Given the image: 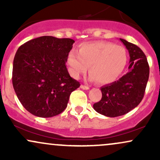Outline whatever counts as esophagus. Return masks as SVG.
<instances>
[{"instance_id":"obj_1","label":"esophagus","mask_w":160,"mask_h":160,"mask_svg":"<svg viewBox=\"0 0 160 160\" xmlns=\"http://www.w3.org/2000/svg\"><path fill=\"white\" fill-rule=\"evenodd\" d=\"M80 88H81V89H84V90H88V89H89V86H85V85H81V86H80Z\"/></svg>"}]
</instances>
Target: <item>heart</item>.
Returning <instances> with one entry per match:
<instances>
[{
	"label": "heart",
	"instance_id": "obj_1",
	"mask_svg": "<svg viewBox=\"0 0 160 160\" xmlns=\"http://www.w3.org/2000/svg\"><path fill=\"white\" fill-rule=\"evenodd\" d=\"M127 62L126 49L107 41L82 43L79 46L78 52L71 50L67 56V63L74 78L85 74L89 67V80L103 85L120 78Z\"/></svg>",
	"mask_w": 160,
	"mask_h": 160
}]
</instances>
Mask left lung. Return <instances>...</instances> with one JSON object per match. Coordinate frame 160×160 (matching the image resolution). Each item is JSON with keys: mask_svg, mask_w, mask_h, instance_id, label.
Masks as SVG:
<instances>
[{"mask_svg": "<svg viewBox=\"0 0 160 160\" xmlns=\"http://www.w3.org/2000/svg\"><path fill=\"white\" fill-rule=\"evenodd\" d=\"M120 40L129 53L128 72L117 81L102 86V98L93 104L95 111L109 117L124 115L136 108L144 97L149 78V65L143 51L126 40Z\"/></svg>", "mask_w": 160, "mask_h": 160, "instance_id": "1", "label": "left lung"}]
</instances>
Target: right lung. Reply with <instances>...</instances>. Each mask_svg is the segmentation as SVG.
Segmentation results:
<instances>
[{"label":"right lung","mask_w":160,"mask_h":160,"mask_svg":"<svg viewBox=\"0 0 160 160\" xmlns=\"http://www.w3.org/2000/svg\"><path fill=\"white\" fill-rule=\"evenodd\" d=\"M74 40L43 36L16 51L12 86L19 102L33 115L52 117L67 108L71 93L80 84L70 76L67 56Z\"/></svg>","instance_id":"1"}]
</instances>
